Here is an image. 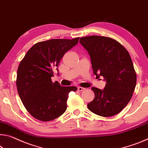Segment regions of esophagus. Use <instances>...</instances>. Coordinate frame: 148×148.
<instances>
[{"label": "esophagus", "instance_id": "esophagus-1", "mask_svg": "<svg viewBox=\"0 0 148 148\" xmlns=\"http://www.w3.org/2000/svg\"><path fill=\"white\" fill-rule=\"evenodd\" d=\"M78 90L79 91H83L85 90V88H82V87H78Z\"/></svg>", "mask_w": 148, "mask_h": 148}]
</instances>
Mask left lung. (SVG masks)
Returning <instances> with one entry per match:
<instances>
[{
    "instance_id": "left-lung-1",
    "label": "left lung",
    "mask_w": 148,
    "mask_h": 148,
    "mask_svg": "<svg viewBox=\"0 0 148 148\" xmlns=\"http://www.w3.org/2000/svg\"><path fill=\"white\" fill-rule=\"evenodd\" d=\"M79 43L90 55L93 74L103 77L104 90L91 88L95 93L89 110L97 115H115L132 98L136 84V73L127 50L111 37L91 36L81 37Z\"/></svg>"
}]
</instances>
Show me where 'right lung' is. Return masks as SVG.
I'll list each match as a JSON object with an SVG mask.
<instances>
[{"label":"right lung","instance_id":"1","mask_svg":"<svg viewBox=\"0 0 148 148\" xmlns=\"http://www.w3.org/2000/svg\"><path fill=\"white\" fill-rule=\"evenodd\" d=\"M72 39H53L37 43L29 49L18 66L16 86L29 113L41 121H51L64 113L70 91L74 86H61L53 82L54 70L64 54L78 43Z\"/></svg>","mask_w":148,"mask_h":148}]
</instances>
